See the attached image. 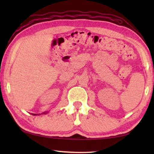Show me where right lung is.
<instances>
[{
	"label": "right lung",
	"mask_w": 154,
	"mask_h": 154,
	"mask_svg": "<svg viewBox=\"0 0 154 154\" xmlns=\"http://www.w3.org/2000/svg\"><path fill=\"white\" fill-rule=\"evenodd\" d=\"M32 115H34V116H35V115H36V114H34V113H32Z\"/></svg>",
	"instance_id": "right-lung-1"
}]
</instances>
